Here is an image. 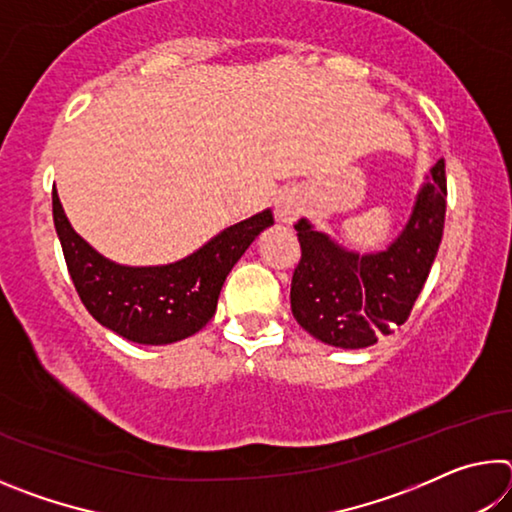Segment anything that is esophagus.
<instances>
[{
    "mask_svg": "<svg viewBox=\"0 0 512 512\" xmlns=\"http://www.w3.org/2000/svg\"><path fill=\"white\" fill-rule=\"evenodd\" d=\"M302 214V196L298 192H282L275 201V216L284 225H291L300 219Z\"/></svg>",
    "mask_w": 512,
    "mask_h": 512,
    "instance_id": "1",
    "label": "esophagus"
}]
</instances>
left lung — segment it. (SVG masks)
Wrapping results in <instances>:
<instances>
[{
	"label": "left lung",
	"mask_w": 512,
	"mask_h": 512,
	"mask_svg": "<svg viewBox=\"0 0 512 512\" xmlns=\"http://www.w3.org/2000/svg\"><path fill=\"white\" fill-rule=\"evenodd\" d=\"M445 207V160H438L402 235L381 253H354L300 219L302 255L291 280V311L298 325L314 339L345 350L368 348L381 334L404 325L443 239Z\"/></svg>",
	"instance_id": "obj_1"
}]
</instances>
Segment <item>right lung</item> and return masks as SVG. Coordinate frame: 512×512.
I'll return each mask as SVG.
<instances>
[{
  "instance_id": "add662e5",
  "label": "right lung",
  "mask_w": 512,
  "mask_h": 512,
  "mask_svg": "<svg viewBox=\"0 0 512 512\" xmlns=\"http://www.w3.org/2000/svg\"><path fill=\"white\" fill-rule=\"evenodd\" d=\"M51 203L67 271L85 309L103 327L142 345L183 341L210 323L232 266L259 232L273 225L271 210H264L225 228L180 262L121 266L76 235L56 189Z\"/></svg>"
}]
</instances>
